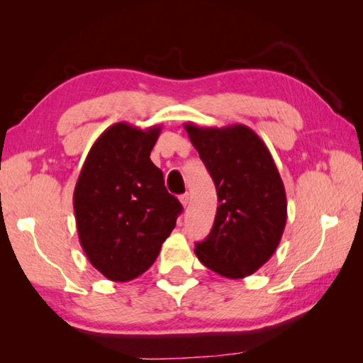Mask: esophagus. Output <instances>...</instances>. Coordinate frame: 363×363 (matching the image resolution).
<instances>
[{
    "label": "esophagus",
    "mask_w": 363,
    "mask_h": 363,
    "mask_svg": "<svg viewBox=\"0 0 363 363\" xmlns=\"http://www.w3.org/2000/svg\"><path fill=\"white\" fill-rule=\"evenodd\" d=\"M179 200H181L182 206H187V205L190 203V194H182V195L179 196Z\"/></svg>",
    "instance_id": "1"
}]
</instances>
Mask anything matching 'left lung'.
Here are the masks:
<instances>
[{"mask_svg": "<svg viewBox=\"0 0 363 363\" xmlns=\"http://www.w3.org/2000/svg\"><path fill=\"white\" fill-rule=\"evenodd\" d=\"M218 194L213 229L195 245L200 262L227 279H243L277 250L286 224L284 182L266 144L245 125H184Z\"/></svg>", "mask_w": 363, "mask_h": 363, "instance_id": "1", "label": "left lung"}]
</instances>
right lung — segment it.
<instances>
[{
  "label": "right lung",
  "instance_id": "right-lung-1",
  "mask_svg": "<svg viewBox=\"0 0 363 363\" xmlns=\"http://www.w3.org/2000/svg\"><path fill=\"white\" fill-rule=\"evenodd\" d=\"M160 131L115 123L97 138L78 176L73 210L79 243L112 281L144 274L182 211L150 160Z\"/></svg>",
  "mask_w": 363,
  "mask_h": 363
}]
</instances>
